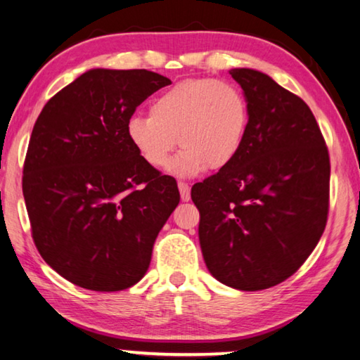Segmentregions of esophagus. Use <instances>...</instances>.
I'll use <instances>...</instances> for the list:
<instances>
[{
  "mask_svg": "<svg viewBox=\"0 0 360 360\" xmlns=\"http://www.w3.org/2000/svg\"><path fill=\"white\" fill-rule=\"evenodd\" d=\"M178 187L182 202H188V200H191V186H188L187 182H178Z\"/></svg>",
  "mask_w": 360,
  "mask_h": 360,
  "instance_id": "34e87169",
  "label": "esophagus"
}]
</instances>
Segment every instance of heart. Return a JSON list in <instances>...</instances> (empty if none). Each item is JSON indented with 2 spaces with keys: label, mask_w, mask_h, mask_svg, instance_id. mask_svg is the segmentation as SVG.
Instances as JSON below:
<instances>
[{
  "label": "heart",
  "mask_w": 360,
  "mask_h": 360,
  "mask_svg": "<svg viewBox=\"0 0 360 360\" xmlns=\"http://www.w3.org/2000/svg\"><path fill=\"white\" fill-rule=\"evenodd\" d=\"M249 105L236 85L217 79H187L157 95L149 115H131L125 133L138 155L155 169L172 160L176 146L182 150L172 173L193 178L210 167L230 165L245 144Z\"/></svg>",
  "instance_id": "1"
}]
</instances>
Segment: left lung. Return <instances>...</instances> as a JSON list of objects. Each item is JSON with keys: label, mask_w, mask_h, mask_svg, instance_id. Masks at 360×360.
Wrapping results in <instances>:
<instances>
[{"label": "left lung", "mask_w": 360, "mask_h": 360, "mask_svg": "<svg viewBox=\"0 0 360 360\" xmlns=\"http://www.w3.org/2000/svg\"><path fill=\"white\" fill-rule=\"evenodd\" d=\"M229 72L248 100V135L230 165L192 187V200L211 275L262 290L294 275L321 240L330 162L307 103L265 72Z\"/></svg>", "instance_id": "8db88e82"}]
</instances>
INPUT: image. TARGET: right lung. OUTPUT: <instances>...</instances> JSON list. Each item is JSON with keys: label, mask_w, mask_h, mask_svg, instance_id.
<instances>
[{"label": "right lung", "mask_w": 360, "mask_h": 360, "mask_svg": "<svg viewBox=\"0 0 360 360\" xmlns=\"http://www.w3.org/2000/svg\"><path fill=\"white\" fill-rule=\"evenodd\" d=\"M169 84L148 70H89L36 120L22 184L33 240L47 265L79 288L136 284L179 203L174 181L149 167L125 133L135 109Z\"/></svg>", "instance_id": "obj_1"}]
</instances>
